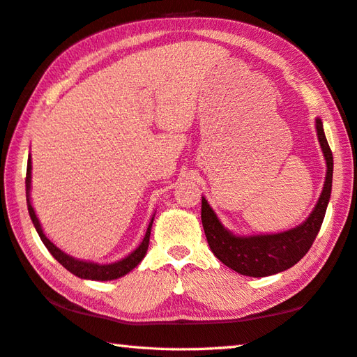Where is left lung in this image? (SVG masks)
<instances>
[{
	"mask_svg": "<svg viewBox=\"0 0 357 357\" xmlns=\"http://www.w3.org/2000/svg\"><path fill=\"white\" fill-rule=\"evenodd\" d=\"M316 129L326 160V177L321 199L301 227L280 234L237 237L222 227L205 197H202V223L209 248L231 270L250 278H265L288 270L310 251L322 227L333 183V152L319 119Z\"/></svg>",
	"mask_w": 357,
	"mask_h": 357,
	"instance_id": "obj_1",
	"label": "left lung"
}]
</instances>
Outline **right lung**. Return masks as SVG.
<instances>
[{
    "label": "right lung",
    "instance_id": "right-lung-1",
    "mask_svg": "<svg viewBox=\"0 0 357 357\" xmlns=\"http://www.w3.org/2000/svg\"><path fill=\"white\" fill-rule=\"evenodd\" d=\"M31 169H32V165H31V155H29L27 160V172H26V199H27V209H29V215H31L33 227L38 232L40 238L43 240V243H45L46 248L49 250V252L52 254V256L56 259V261H60V264L66 268L68 271H70L72 274L78 275V278L82 279H91V280H114V279H119L121 275L128 274L129 271H132L134 268L140 264L143 260L144 254L148 251V246H149V236H151V227H152V222H154V217H152V220L148 227L146 234H144L143 242L140 243V246L134 251L130 252L128 257H125L120 261H115V264H109V265H98V264H92V261H83V260H77L74 257L68 256V254H64L61 250H58L56 246L50 242V240L45 236V232L41 229V225L36 219L35 215V211L31 205V200H29V189H31Z\"/></svg>",
    "mask_w": 357,
    "mask_h": 357
}]
</instances>
